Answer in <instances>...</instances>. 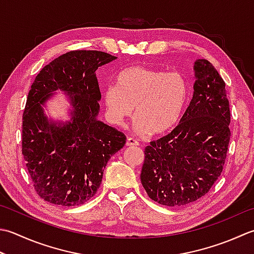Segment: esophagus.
Instances as JSON below:
<instances>
[{"label": "esophagus", "mask_w": 254, "mask_h": 254, "mask_svg": "<svg viewBox=\"0 0 254 254\" xmlns=\"http://www.w3.org/2000/svg\"><path fill=\"white\" fill-rule=\"evenodd\" d=\"M126 145H127V146H137V145H138V142L135 140V138L127 137V138Z\"/></svg>", "instance_id": "34e87169"}]
</instances>
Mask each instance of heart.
<instances>
[{
  "instance_id": "1",
  "label": "heart",
  "mask_w": 254,
  "mask_h": 254,
  "mask_svg": "<svg viewBox=\"0 0 254 254\" xmlns=\"http://www.w3.org/2000/svg\"><path fill=\"white\" fill-rule=\"evenodd\" d=\"M188 98V84L180 72H166L142 66L124 69L117 86L104 90V104L110 121L122 126L135 108L133 131L163 134L180 122Z\"/></svg>"
}]
</instances>
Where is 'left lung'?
Masks as SVG:
<instances>
[{
    "instance_id": "obj_1",
    "label": "left lung",
    "mask_w": 254,
    "mask_h": 254,
    "mask_svg": "<svg viewBox=\"0 0 254 254\" xmlns=\"http://www.w3.org/2000/svg\"><path fill=\"white\" fill-rule=\"evenodd\" d=\"M193 71V94L180 124L144 151L141 183L164 206H185L205 196L220 176L230 141L225 81L206 59H197Z\"/></svg>"
}]
</instances>
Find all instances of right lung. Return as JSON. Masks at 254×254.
Listing matches in <instances>:
<instances>
[{"mask_svg":"<svg viewBox=\"0 0 254 254\" xmlns=\"http://www.w3.org/2000/svg\"><path fill=\"white\" fill-rule=\"evenodd\" d=\"M117 57L98 51H72L46 64L35 78L23 113L22 153L35 190L55 205L79 206L100 187L108 161L127 137L98 120L101 99L96 71ZM58 90L71 104L66 123L44 113Z\"/></svg>","mask_w":254,"mask_h":254,"instance_id":"add662e5","label":"right lung"}]
</instances>
